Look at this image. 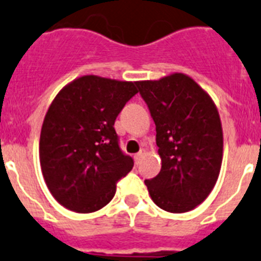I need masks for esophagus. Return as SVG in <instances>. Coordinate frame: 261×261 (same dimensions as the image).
Instances as JSON below:
<instances>
[{
    "label": "esophagus",
    "instance_id": "34e87169",
    "mask_svg": "<svg viewBox=\"0 0 261 261\" xmlns=\"http://www.w3.org/2000/svg\"><path fill=\"white\" fill-rule=\"evenodd\" d=\"M142 154H144V150H140L139 153H136L135 155H133V158H135V161H136V164H137V162L140 161V158L142 157Z\"/></svg>",
    "mask_w": 261,
    "mask_h": 261
}]
</instances>
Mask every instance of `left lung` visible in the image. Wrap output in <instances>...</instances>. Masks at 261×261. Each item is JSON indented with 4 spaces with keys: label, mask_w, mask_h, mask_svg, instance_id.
Instances as JSON below:
<instances>
[{
    "label": "left lung",
    "mask_w": 261,
    "mask_h": 261,
    "mask_svg": "<svg viewBox=\"0 0 261 261\" xmlns=\"http://www.w3.org/2000/svg\"><path fill=\"white\" fill-rule=\"evenodd\" d=\"M155 124L161 171L145 185L153 202L169 213H186L208 197L223 155L219 113L210 96L184 73L137 82Z\"/></svg>",
    "instance_id": "obj_1"
}]
</instances>
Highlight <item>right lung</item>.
Returning a JSON list of instances; mask_svg holds the SVG:
<instances>
[{
  "instance_id": "right-lung-1",
  "label": "right lung",
  "mask_w": 261,
  "mask_h": 261,
  "mask_svg": "<svg viewBox=\"0 0 261 261\" xmlns=\"http://www.w3.org/2000/svg\"><path fill=\"white\" fill-rule=\"evenodd\" d=\"M136 83L87 75L51 103L39 140L42 174L68 210L93 213L108 204L116 185L133 168L120 148L116 117L139 92Z\"/></svg>"
}]
</instances>
